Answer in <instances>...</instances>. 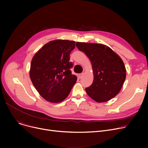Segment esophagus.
Listing matches in <instances>:
<instances>
[{
  "instance_id": "34e87169",
  "label": "esophagus",
  "mask_w": 148,
  "mask_h": 148,
  "mask_svg": "<svg viewBox=\"0 0 148 148\" xmlns=\"http://www.w3.org/2000/svg\"><path fill=\"white\" fill-rule=\"evenodd\" d=\"M83 75H84V73H81V74H80L79 75V79H82V77H83Z\"/></svg>"
}]
</instances>
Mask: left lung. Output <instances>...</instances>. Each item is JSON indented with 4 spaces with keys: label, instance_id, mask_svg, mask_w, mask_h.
Segmentation results:
<instances>
[{
    "label": "left lung",
    "instance_id": "obj_1",
    "mask_svg": "<svg viewBox=\"0 0 148 148\" xmlns=\"http://www.w3.org/2000/svg\"><path fill=\"white\" fill-rule=\"evenodd\" d=\"M79 50L90 60L94 81L86 88L87 94L97 103H104L117 95L126 78V69L118 54L104 44L76 42Z\"/></svg>",
    "mask_w": 148,
    "mask_h": 148
}]
</instances>
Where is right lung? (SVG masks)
I'll list each match as a JSON object with an SVG mask.
<instances>
[{"label":"right lung","instance_id":"right-lung-1","mask_svg":"<svg viewBox=\"0 0 148 148\" xmlns=\"http://www.w3.org/2000/svg\"><path fill=\"white\" fill-rule=\"evenodd\" d=\"M74 41L56 40L45 44L31 61L30 78L40 95L53 103H60L68 96L77 81L71 74L69 54Z\"/></svg>","mask_w":148,"mask_h":148}]
</instances>
